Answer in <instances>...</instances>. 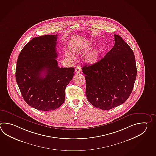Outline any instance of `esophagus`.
<instances>
[{
	"label": "esophagus",
	"instance_id": "1",
	"mask_svg": "<svg viewBox=\"0 0 156 156\" xmlns=\"http://www.w3.org/2000/svg\"><path fill=\"white\" fill-rule=\"evenodd\" d=\"M80 70H81V69H80V66H76V69H75L76 73H80Z\"/></svg>",
	"mask_w": 156,
	"mask_h": 156
}]
</instances>
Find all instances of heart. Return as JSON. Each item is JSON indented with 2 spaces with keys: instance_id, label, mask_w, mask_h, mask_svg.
<instances>
[{
  "instance_id": "1",
  "label": "heart",
  "mask_w": 156,
  "mask_h": 156,
  "mask_svg": "<svg viewBox=\"0 0 156 156\" xmlns=\"http://www.w3.org/2000/svg\"><path fill=\"white\" fill-rule=\"evenodd\" d=\"M89 45H87L85 46H83V47H81V50H84L86 47L88 46ZM98 51H93L89 53L87 57V61L89 63H95L98 61Z\"/></svg>"
}]
</instances>
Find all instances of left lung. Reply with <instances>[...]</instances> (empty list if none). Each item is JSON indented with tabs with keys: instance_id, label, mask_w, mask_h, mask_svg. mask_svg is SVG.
I'll return each instance as SVG.
<instances>
[{
	"instance_id": "left-lung-1",
	"label": "left lung",
	"mask_w": 156,
	"mask_h": 156,
	"mask_svg": "<svg viewBox=\"0 0 156 156\" xmlns=\"http://www.w3.org/2000/svg\"><path fill=\"white\" fill-rule=\"evenodd\" d=\"M113 48L101 61L82 67L86 93L96 108L108 110L129 98L137 76L133 51L120 36L115 34Z\"/></svg>"
}]
</instances>
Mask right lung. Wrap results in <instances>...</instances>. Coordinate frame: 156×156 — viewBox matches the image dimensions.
Listing matches in <instances>:
<instances>
[{
	"label": "right lung",
	"mask_w": 156,
	"mask_h": 156,
	"mask_svg": "<svg viewBox=\"0 0 156 156\" xmlns=\"http://www.w3.org/2000/svg\"><path fill=\"white\" fill-rule=\"evenodd\" d=\"M57 35L32 39L17 60L16 78L23 98L40 111L54 110L63 103L66 87L74 76L73 67H58Z\"/></svg>",
	"instance_id": "right-lung-1"
}]
</instances>
